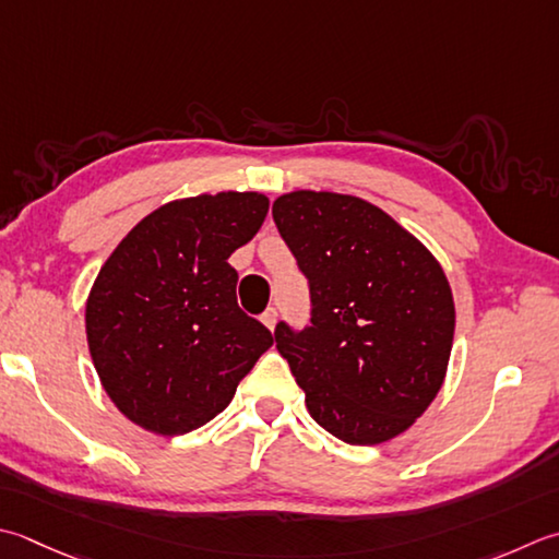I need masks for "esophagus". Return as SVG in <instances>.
<instances>
[{
  "instance_id": "obj_1",
  "label": "esophagus",
  "mask_w": 559,
  "mask_h": 559,
  "mask_svg": "<svg viewBox=\"0 0 559 559\" xmlns=\"http://www.w3.org/2000/svg\"><path fill=\"white\" fill-rule=\"evenodd\" d=\"M261 322H264L269 330L273 332V326H276V322H278V310L276 308H269L264 314H261Z\"/></svg>"
}]
</instances>
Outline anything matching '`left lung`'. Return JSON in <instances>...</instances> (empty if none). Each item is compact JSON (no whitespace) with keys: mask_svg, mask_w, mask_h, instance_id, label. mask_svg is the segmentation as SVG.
<instances>
[{"mask_svg":"<svg viewBox=\"0 0 559 559\" xmlns=\"http://www.w3.org/2000/svg\"><path fill=\"white\" fill-rule=\"evenodd\" d=\"M271 213L310 281L312 326L273 332L310 417L352 445L395 439L451 360L455 305L439 259L358 195L300 189Z\"/></svg>","mask_w":559,"mask_h":559,"instance_id":"obj_1","label":"left lung"}]
</instances>
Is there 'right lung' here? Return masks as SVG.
<instances>
[{"instance_id": "add662e5", "label": "right lung", "mask_w": 559, "mask_h": 559, "mask_svg": "<svg viewBox=\"0 0 559 559\" xmlns=\"http://www.w3.org/2000/svg\"><path fill=\"white\" fill-rule=\"evenodd\" d=\"M269 199L201 193L159 205L120 239L86 298V342L118 412L181 436L217 417L273 334L237 305L235 249L259 233Z\"/></svg>"}]
</instances>
